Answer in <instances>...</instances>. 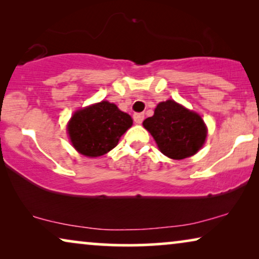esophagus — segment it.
Wrapping results in <instances>:
<instances>
[{
    "mask_svg": "<svg viewBox=\"0 0 259 259\" xmlns=\"http://www.w3.org/2000/svg\"><path fill=\"white\" fill-rule=\"evenodd\" d=\"M133 119H134V122L136 123H141L144 120V114L143 113H136V114L133 115Z\"/></svg>",
    "mask_w": 259,
    "mask_h": 259,
    "instance_id": "1",
    "label": "esophagus"
}]
</instances>
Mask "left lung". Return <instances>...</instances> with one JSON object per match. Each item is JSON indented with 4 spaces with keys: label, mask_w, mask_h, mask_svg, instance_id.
Instances as JSON below:
<instances>
[{
    "label": "left lung",
    "mask_w": 259,
    "mask_h": 259,
    "mask_svg": "<svg viewBox=\"0 0 259 259\" xmlns=\"http://www.w3.org/2000/svg\"><path fill=\"white\" fill-rule=\"evenodd\" d=\"M143 125L154 138L161 153L176 160L196 154L207 136L200 115L175 100L158 104L153 116L145 119Z\"/></svg>",
    "instance_id": "1"
}]
</instances>
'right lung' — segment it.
Masks as SVG:
<instances>
[{"label":"right lung","instance_id":"add662e5","mask_svg":"<svg viewBox=\"0 0 259 259\" xmlns=\"http://www.w3.org/2000/svg\"><path fill=\"white\" fill-rule=\"evenodd\" d=\"M133 120L114 104L101 101L79 109L70 118L67 131L70 143L86 157H100L113 150Z\"/></svg>","mask_w":259,"mask_h":259}]
</instances>
